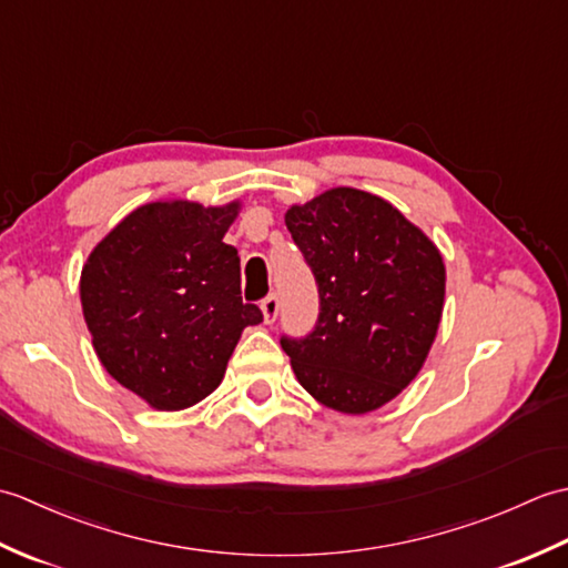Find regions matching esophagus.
Here are the masks:
<instances>
[{"label":"esophagus","mask_w":568,"mask_h":568,"mask_svg":"<svg viewBox=\"0 0 568 568\" xmlns=\"http://www.w3.org/2000/svg\"><path fill=\"white\" fill-rule=\"evenodd\" d=\"M261 312H263L265 324H273V322H275L277 312H281V300H277L275 293H271L268 297L261 300Z\"/></svg>","instance_id":"obj_1"}]
</instances>
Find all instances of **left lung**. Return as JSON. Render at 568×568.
Here are the masks:
<instances>
[{
    "label": "left lung",
    "mask_w": 568,
    "mask_h": 568,
    "mask_svg": "<svg viewBox=\"0 0 568 568\" xmlns=\"http://www.w3.org/2000/svg\"><path fill=\"white\" fill-rule=\"evenodd\" d=\"M317 281L320 317L303 339L281 336L300 385L332 409L364 415L407 388L444 307L439 248L390 202L334 187L285 214Z\"/></svg>",
    "instance_id": "1"
}]
</instances>
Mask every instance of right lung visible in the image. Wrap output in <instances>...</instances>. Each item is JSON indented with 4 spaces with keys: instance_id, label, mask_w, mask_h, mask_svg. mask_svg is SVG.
Returning a JSON list of instances; mask_svg holds the SVG:
<instances>
[{
    "instance_id": "obj_1",
    "label": "right lung",
    "mask_w": 568,
    "mask_h": 568,
    "mask_svg": "<svg viewBox=\"0 0 568 568\" xmlns=\"http://www.w3.org/2000/svg\"><path fill=\"white\" fill-rule=\"evenodd\" d=\"M239 202H151L124 216L80 275L82 315L106 373L155 409L204 400L248 324L241 265L224 244Z\"/></svg>"
}]
</instances>
